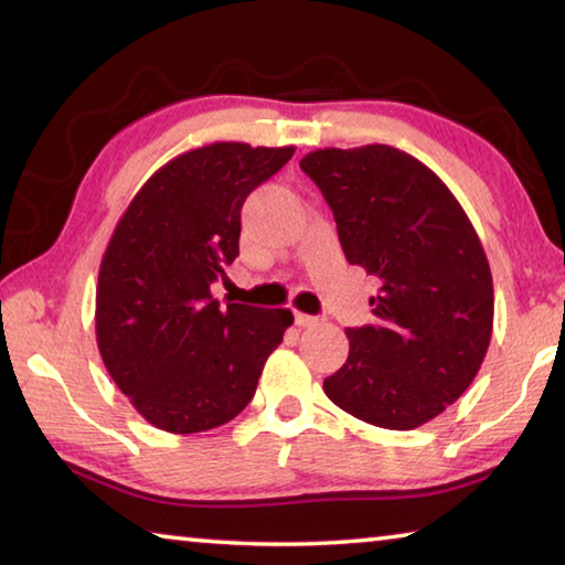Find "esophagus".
Listing matches in <instances>:
<instances>
[{"mask_svg": "<svg viewBox=\"0 0 565 565\" xmlns=\"http://www.w3.org/2000/svg\"><path fill=\"white\" fill-rule=\"evenodd\" d=\"M294 321H296V327H299V329H306V327H313V323H317V319H313V317H309V313H296V317H294Z\"/></svg>", "mask_w": 565, "mask_h": 565, "instance_id": "esophagus-1", "label": "esophagus"}]
</instances>
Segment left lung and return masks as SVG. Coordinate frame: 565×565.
<instances>
[{
  "label": "left lung",
  "instance_id": "1",
  "mask_svg": "<svg viewBox=\"0 0 565 565\" xmlns=\"http://www.w3.org/2000/svg\"><path fill=\"white\" fill-rule=\"evenodd\" d=\"M299 167L321 189L349 264L379 276L374 323L347 329L323 381L347 414L411 431L471 386L493 331V279L476 228L431 169L386 145L319 149Z\"/></svg>",
  "mask_w": 565,
  "mask_h": 565
}]
</instances>
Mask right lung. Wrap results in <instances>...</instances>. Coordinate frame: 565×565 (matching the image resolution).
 <instances>
[{"mask_svg":"<svg viewBox=\"0 0 565 565\" xmlns=\"http://www.w3.org/2000/svg\"><path fill=\"white\" fill-rule=\"evenodd\" d=\"M294 147L191 149L151 177L114 228L97 286V343L114 384L151 426L209 431L254 398L289 309L218 303L238 256L242 206Z\"/></svg>","mask_w":565,"mask_h":565,"instance_id":"add662e5","label":"right lung"}]
</instances>
